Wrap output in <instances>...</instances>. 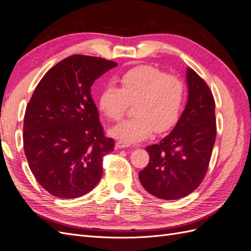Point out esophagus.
Segmentation results:
<instances>
[{
  "label": "esophagus",
  "instance_id": "1",
  "mask_svg": "<svg viewBox=\"0 0 251 251\" xmlns=\"http://www.w3.org/2000/svg\"><path fill=\"white\" fill-rule=\"evenodd\" d=\"M115 146H116L117 149H124V148H128V147L131 146V144L127 143V142H125V141L118 140V141L115 143Z\"/></svg>",
  "mask_w": 251,
  "mask_h": 251
}]
</instances>
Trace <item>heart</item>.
I'll return each mask as SVG.
<instances>
[{
  "label": "heart",
  "mask_w": 251,
  "mask_h": 251,
  "mask_svg": "<svg viewBox=\"0 0 251 251\" xmlns=\"http://www.w3.org/2000/svg\"><path fill=\"white\" fill-rule=\"evenodd\" d=\"M120 88L108 86L98 97L103 115L114 121L123 118L128 103H134L133 118L110 130V135L126 142L146 140L156 128L166 132L177 124L183 105L184 88L174 75L151 66H138L118 79Z\"/></svg>",
  "instance_id": "1"
}]
</instances>
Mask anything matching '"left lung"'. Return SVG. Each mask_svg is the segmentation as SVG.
I'll list each match as a JSON object with an SVG mask.
<instances>
[{"label": "left lung", "instance_id": "left-lung-1", "mask_svg": "<svg viewBox=\"0 0 251 251\" xmlns=\"http://www.w3.org/2000/svg\"><path fill=\"white\" fill-rule=\"evenodd\" d=\"M186 82L183 113L168 136L146 149L150 162L138 175L144 189L162 200L183 198L200 185L216 141L214 96L192 68L186 70Z\"/></svg>", "mask_w": 251, "mask_h": 251}]
</instances>
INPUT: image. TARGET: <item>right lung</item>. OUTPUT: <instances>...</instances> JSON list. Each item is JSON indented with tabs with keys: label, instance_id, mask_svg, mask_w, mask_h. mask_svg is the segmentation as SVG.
<instances>
[{
	"label": "right lung",
	"instance_id": "1",
	"mask_svg": "<svg viewBox=\"0 0 251 251\" xmlns=\"http://www.w3.org/2000/svg\"><path fill=\"white\" fill-rule=\"evenodd\" d=\"M116 66L100 57H67L44 75L27 104L25 155L36 181L52 196L78 198L102 176V158L115 142L103 134L91 86Z\"/></svg>",
	"mask_w": 251,
	"mask_h": 251
}]
</instances>
